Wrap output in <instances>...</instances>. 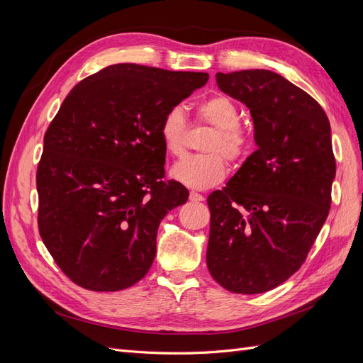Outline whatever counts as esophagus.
<instances>
[{
  "label": "esophagus",
  "instance_id": "34e87169",
  "mask_svg": "<svg viewBox=\"0 0 363 363\" xmlns=\"http://www.w3.org/2000/svg\"><path fill=\"white\" fill-rule=\"evenodd\" d=\"M189 200L191 201H204V196L199 192H191L189 194Z\"/></svg>",
  "mask_w": 363,
  "mask_h": 363
}]
</instances>
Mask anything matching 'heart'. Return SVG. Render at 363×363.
<instances>
[{
	"label": "heart",
	"mask_w": 363,
	"mask_h": 363,
	"mask_svg": "<svg viewBox=\"0 0 363 363\" xmlns=\"http://www.w3.org/2000/svg\"><path fill=\"white\" fill-rule=\"evenodd\" d=\"M196 118L215 128L204 145L207 155L192 156L175 163L171 177L191 189H208L221 183L228 174L230 160L245 156L250 147L247 130L239 124L240 112L238 104L225 95L206 98L196 106ZM163 147L172 156H182L188 138V124L182 107L174 106L163 115L159 127Z\"/></svg>",
	"instance_id": "1"
}]
</instances>
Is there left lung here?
I'll list each match as a JSON object with an SVG mask.
<instances>
[{"label":"left lung","mask_w":363,"mask_h":363,"mask_svg":"<svg viewBox=\"0 0 363 363\" xmlns=\"http://www.w3.org/2000/svg\"><path fill=\"white\" fill-rule=\"evenodd\" d=\"M245 104L257 150L207 199V268L230 292L262 294L301 267L325 223L336 162L323 107L268 69L216 74Z\"/></svg>","instance_id":"1"}]
</instances>
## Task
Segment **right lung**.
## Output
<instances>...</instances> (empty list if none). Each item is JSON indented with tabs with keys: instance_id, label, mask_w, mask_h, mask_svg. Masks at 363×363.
<instances>
[{
	"instance_id": "1",
	"label": "right lung",
	"mask_w": 363,
	"mask_h": 363,
	"mask_svg": "<svg viewBox=\"0 0 363 363\" xmlns=\"http://www.w3.org/2000/svg\"><path fill=\"white\" fill-rule=\"evenodd\" d=\"M208 80L135 63L111 65L65 98L43 138L38 167V225L59 268L79 286H133L156 257L171 208L188 201L164 182L163 115Z\"/></svg>"
}]
</instances>
